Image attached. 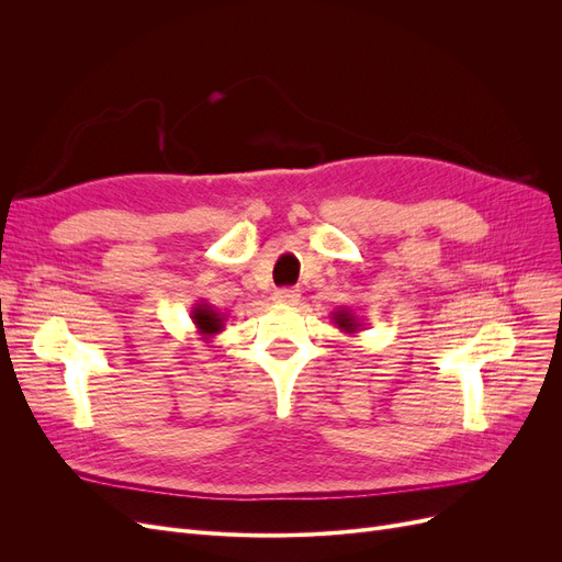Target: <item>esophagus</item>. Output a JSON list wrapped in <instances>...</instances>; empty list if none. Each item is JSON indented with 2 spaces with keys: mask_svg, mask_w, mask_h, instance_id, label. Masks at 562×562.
Instances as JSON below:
<instances>
[{
  "mask_svg": "<svg viewBox=\"0 0 562 562\" xmlns=\"http://www.w3.org/2000/svg\"><path fill=\"white\" fill-rule=\"evenodd\" d=\"M297 300H300L297 288H281V291L274 293L277 304H297Z\"/></svg>",
  "mask_w": 562,
  "mask_h": 562,
  "instance_id": "obj_1",
  "label": "esophagus"
}]
</instances>
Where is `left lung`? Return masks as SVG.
<instances>
[{"label": "left lung", "mask_w": 562, "mask_h": 562, "mask_svg": "<svg viewBox=\"0 0 562 562\" xmlns=\"http://www.w3.org/2000/svg\"><path fill=\"white\" fill-rule=\"evenodd\" d=\"M330 318H333L335 326H337L339 330H342V333H347V335H356V333H361V330L366 328L363 318L356 316L349 307H339V310H335V312L330 314Z\"/></svg>", "instance_id": "8db88e82"}]
</instances>
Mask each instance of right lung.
Instances as JSON below:
<instances>
[{"label":"right lung","mask_w":562,"mask_h":562,"mask_svg":"<svg viewBox=\"0 0 562 562\" xmlns=\"http://www.w3.org/2000/svg\"><path fill=\"white\" fill-rule=\"evenodd\" d=\"M192 323L196 333L201 335L203 342H211V337L220 335L225 330V321H227V314H223L220 310H215L211 302L206 300H199L194 307H192Z\"/></svg>","instance_id":"right-lung-1"}]
</instances>
